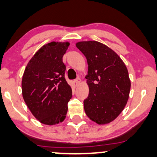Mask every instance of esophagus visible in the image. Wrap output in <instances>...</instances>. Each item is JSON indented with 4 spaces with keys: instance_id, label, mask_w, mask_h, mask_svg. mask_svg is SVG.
<instances>
[{
    "instance_id": "obj_1",
    "label": "esophagus",
    "mask_w": 157,
    "mask_h": 157,
    "mask_svg": "<svg viewBox=\"0 0 157 157\" xmlns=\"http://www.w3.org/2000/svg\"><path fill=\"white\" fill-rule=\"evenodd\" d=\"M80 82H81V80L80 78H77L76 80H75V84H76V85H78L80 83Z\"/></svg>"
}]
</instances>
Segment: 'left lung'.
Segmentation results:
<instances>
[{
    "label": "left lung",
    "instance_id": "obj_1",
    "mask_svg": "<svg viewBox=\"0 0 157 157\" xmlns=\"http://www.w3.org/2000/svg\"><path fill=\"white\" fill-rule=\"evenodd\" d=\"M76 46L86 57L88 65L85 114L97 124H109L128 103L131 86L128 69L117 53L101 43L80 41Z\"/></svg>",
    "mask_w": 157,
    "mask_h": 157
}]
</instances>
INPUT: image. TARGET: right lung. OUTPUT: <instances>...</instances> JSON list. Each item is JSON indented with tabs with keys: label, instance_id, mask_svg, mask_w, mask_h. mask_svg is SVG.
<instances>
[{
	"label": "right lung",
	"instance_id": "obj_1",
	"mask_svg": "<svg viewBox=\"0 0 157 157\" xmlns=\"http://www.w3.org/2000/svg\"><path fill=\"white\" fill-rule=\"evenodd\" d=\"M69 42H53L43 45L25 69L21 90L25 104L40 122L53 125L66 118L72 88L64 78L63 56Z\"/></svg>",
	"mask_w": 157,
	"mask_h": 157
}]
</instances>
